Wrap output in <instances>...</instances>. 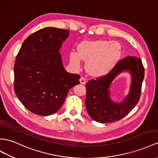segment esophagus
Segmentation results:
<instances>
[{
    "label": "esophagus",
    "mask_w": 158,
    "mask_h": 158,
    "mask_svg": "<svg viewBox=\"0 0 158 158\" xmlns=\"http://www.w3.org/2000/svg\"><path fill=\"white\" fill-rule=\"evenodd\" d=\"M80 82L81 84H85L86 82V80L85 78H84V77H81L80 79Z\"/></svg>",
    "instance_id": "34e87169"
}]
</instances>
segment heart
<instances>
[{
	"instance_id": "obj_1",
	"label": "heart",
	"mask_w": 158,
	"mask_h": 158,
	"mask_svg": "<svg viewBox=\"0 0 158 158\" xmlns=\"http://www.w3.org/2000/svg\"><path fill=\"white\" fill-rule=\"evenodd\" d=\"M77 51L78 53H70L72 66H78L80 60H87V72L92 76H100L106 74L117 62L121 54V47L114 41H85L78 45Z\"/></svg>"
}]
</instances>
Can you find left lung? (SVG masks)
Segmentation results:
<instances>
[{
	"instance_id": "left-lung-1",
	"label": "left lung",
	"mask_w": 158,
	"mask_h": 158,
	"mask_svg": "<svg viewBox=\"0 0 158 158\" xmlns=\"http://www.w3.org/2000/svg\"><path fill=\"white\" fill-rule=\"evenodd\" d=\"M129 71L132 76L130 93L121 103L111 101L109 87L114 78L121 72ZM145 70L141 60L127 56L118 61L108 74L92 79L86 84V108L89 116L99 123L114 122L127 115L139 102Z\"/></svg>"
}]
</instances>
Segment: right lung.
Instances as JSON below:
<instances>
[{"label": "right lung", "instance_id": "add662e5", "mask_svg": "<svg viewBox=\"0 0 158 158\" xmlns=\"http://www.w3.org/2000/svg\"><path fill=\"white\" fill-rule=\"evenodd\" d=\"M69 33L55 27L41 29L27 38L17 53L14 90L34 114L48 116L56 113L70 88L80 84V75L64 69L59 52Z\"/></svg>", "mask_w": 158, "mask_h": 158}]
</instances>
